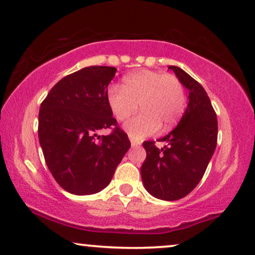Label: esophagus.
Instances as JSON below:
<instances>
[{"instance_id":"obj_1","label":"esophagus","mask_w":255,"mask_h":255,"mask_svg":"<svg viewBox=\"0 0 255 255\" xmlns=\"http://www.w3.org/2000/svg\"><path fill=\"white\" fill-rule=\"evenodd\" d=\"M130 140H131V145H132V147H135V146H139V145H140V141L134 140V139L132 138V137H130Z\"/></svg>"}]
</instances>
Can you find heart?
<instances>
[{
  "label": "heart",
  "mask_w": 255,
  "mask_h": 255,
  "mask_svg": "<svg viewBox=\"0 0 255 255\" xmlns=\"http://www.w3.org/2000/svg\"><path fill=\"white\" fill-rule=\"evenodd\" d=\"M107 100L114 116L125 121L138 109L141 113L125 124L130 137L141 139L161 128L168 131L175 127L186 110V92L175 75L158 71L131 73L123 79V87L111 85Z\"/></svg>",
  "instance_id": "b5f03b06"
}]
</instances>
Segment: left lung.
<instances>
[{"label":"left lung","mask_w":255,"mask_h":255,"mask_svg":"<svg viewBox=\"0 0 255 255\" xmlns=\"http://www.w3.org/2000/svg\"><path fill=\"white\" fill-rule=\"evenodd\" d=\"M175 73L188 89V106L177 127L160 138L161 149L154 141H144L146 159L140 167L145 189L159 200L176 201L197 186L217 145V116L207 92L191 76L176 66Z\"/></svg>","instance_id":"left-lung-1"}]
</instances>
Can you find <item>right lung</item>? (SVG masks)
I'll return each instance as SVG.
<instances>
[{
    "instance_id": "1",
    "label": "right lung",
    "mask_w": 255,
    "mask_h": 255,
    "mask_svg": "<svg viewBox=\"0 0 255 255\" xmlns=\"http://www.w3.org/2000/svg\"><path fill=\"white\" fill-rule=\"evenodd\" d=\"M117 69L90 66L61 79L43 101L38 137L46 165L62 189L92 195L104 189L130 148L107 100ZM113 126L101 137L100 129Z\"/></svg>"
}]
</instances>
